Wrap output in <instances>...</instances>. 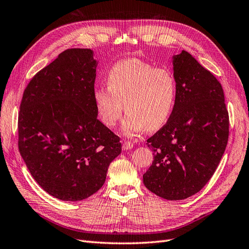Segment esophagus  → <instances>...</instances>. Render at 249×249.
<instances>
[{
	"instance_id": "34e87169",
	"label": "esophagus",
	"mask_w": 249,
	"mask_h": 249,
	"mask_svg": "<svg viewBox=\"0 0 249 249\" xmlns=\"http://www.w3.org/2000/svg\"><path fill=\"white\" fill-rule=\"evenodd\" d=\"M133 146H134V144H133V142H131V141H124V143H123V149L124 150H127V149H131V148H133Z\"/></svg>"
}]
</instances>
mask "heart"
Here are the masks:
<instances>
[{"mask_svg": "<svg viewBox=\"0 0 249 249\" xmlns=\"http://www.w3.org/2000/svg\"><path fill=\"white\" fill-rule=\"evenodd\" d=\"M107 86L93 89L92 99L101 122L114 126L123 112L122 130L127 135L159 130L176 106L178 85L168 70L157 69L139 59L115 63L107 73Z\"/></svg>", "mask_w": 249, "mask_h": 249, "instance_id": "1", "label": "heart"}]
</instances>
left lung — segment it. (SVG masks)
<instances>
[{
  "instance_id": "obj_1",
  "label": "left lung",
  "mask_w": 249,
  "mask_h": 249,
  "mask_svg": "<svg viewBox=\"0 0 249 249\" xmlns=\"http://www.w3.org/2000/svg\"><path fill=\"white\" fill-rule=\"evenodd\" d=\"M178 94L170 118L147 139L154 161L143 175L149 191L180 200L200 191L219 164L230 133L222 86L189 53L173 56Z\"/></svg>"
}]
</instances>
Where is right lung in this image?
<instances>
[{"label": "right lung", "mask_w": 249, "mask_h": 249, "mask_svg": "<svg viewBox=\"0 0 249 249\" xmlns=\"http://www.w3.org/2000/svg\"><path fill=\"white\" fill-rule=\"evenodd\" d=\"M96 61L90 49H69L27 85L18 113V149L42 189L65 201L99 191L120 138L97 119Z\"/></svg>", "instance_id": "1"}]
</instances>
